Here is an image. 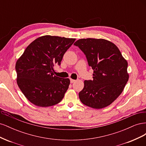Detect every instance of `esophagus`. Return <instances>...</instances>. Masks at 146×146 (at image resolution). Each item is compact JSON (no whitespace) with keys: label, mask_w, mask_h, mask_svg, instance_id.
I'll return each instance as SVG.
<instances>
[{"label":"esophagus","mask_w":146,"mask_h":146,"mask_svg":"<svg viewBox=\"0 0 146 146\" xmlns=\"http://www.w3.org/2000/svg\"><path fill=\"white\" fill-rule=\"evenodd\" d=\"M70 83H74L75 82H76V80H73V79H72V78H70Z\"/></svg>","instance_id":"esophagus-1"}]
</instances>
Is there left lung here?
<instances>
[{
    "instance_id": "1",
    "label": "left lung",
    "mask_w": 146,
    "mask_h": 146,
    "mask_svg": "<svg viewBox=\"0 0 146 146\" xmlns=\"http://www.w3.org/2000/svg\"><path fill=\"white\" fill-rule=\"evenodd\" d=\"M74 46L84 53L88 65L94 70L93 80L84 82L78 96L88 107H107L123 91L129 80L127 61L113 42L104 39H80Z\"/></svg>"
}]
</instances>
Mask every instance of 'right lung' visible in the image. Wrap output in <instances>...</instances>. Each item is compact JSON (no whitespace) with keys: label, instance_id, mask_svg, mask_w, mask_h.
Wrapping results in <instances>:
<instances>
[{"label":"right lung","instance_id":"add662e5","mask_svg":"<svg viewBox=\"0 0 146 146\" xmlns=\"http://www.w3.org/2000/svg\"><path fill=\"white\" fill-rule=\"evenodd\" d=\"M76 41L46 35L35 39L25 48L16 64L17 83L31 103L41 107L58 104L70 84L69 78L54 76L65 52Z\"/></svg>","mask_w":146,"mask_h":146}]
</instances>
